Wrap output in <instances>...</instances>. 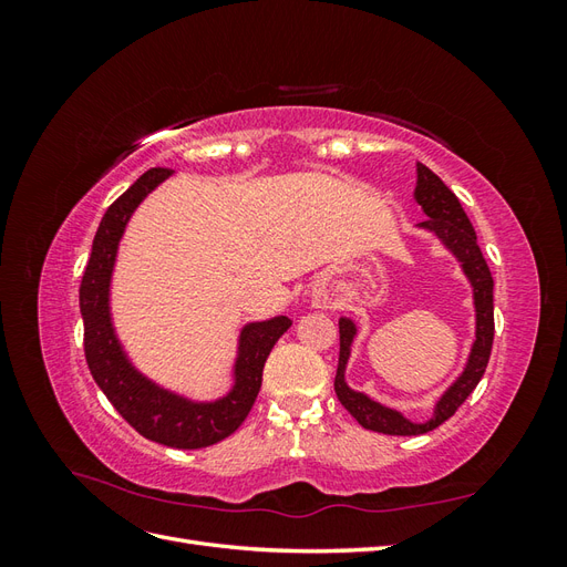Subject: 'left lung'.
Segmentation results:
<instances>
[{"label":"left lung","instance_id":"left-lung-1","mask_svg":"<svg viewBox=\"0 0 567 567\" xmlns=\"http://www.w3.org/2000/svg\"><path fill=\"white\" fill-rule=\"evenodd\" d=\"M414 200L425 213V221H421V227L433 229L442 238L444 246L458 257L463 271L468 274L475 290L477 333H475L473 352H471L466 371H463L461 379L444 392V398L435 409V416L425 423H411L402 414H398V411L375 404L373 400L367 398V394L354 392L346 385V364H348L350 346L354 338V323L350 319L338 321L340 357H338V371H336V383H333L336 394L340 404L350 411L359 425L367 427V431L383 433V435H423L427 431H435L437 425L452 419L456 414V409L468 400V394L485 375L489 354H492V342H494V279L483 257V250L477 246V236L468 215L463 213L458 198L452 194V188L423 163H416Z\"/></svg>","mask_w":567,"mask_h":567}]
</instances>
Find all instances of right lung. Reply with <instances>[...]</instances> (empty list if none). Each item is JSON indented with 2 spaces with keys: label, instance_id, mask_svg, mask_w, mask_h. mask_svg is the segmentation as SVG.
<instances>
[{
  "label": "right lung",
  "instance_id": "1",
  "mask_svg": "<svg viewBox=\"0 0 567 567\" xmlns=\"http://www.w3.org/2000/svg\"><path fill=\"white\" fill-rule=\"evenodd\" d=\"M173 169L151 167L127 192L115 198L96 229L90 262L80 284V312L84 321V359L96 385L136 433L165 447L203 450L229 437L246 421L262 385L267 357L288 329V317L248 323L241 333L236 362V385L215 404H192L169 394L136 373L120 350L109 317V281L120 236L142 198Z\"/></svg>",
  "mask_w": 567,
  "mask_h": 567
}]
</instances>
